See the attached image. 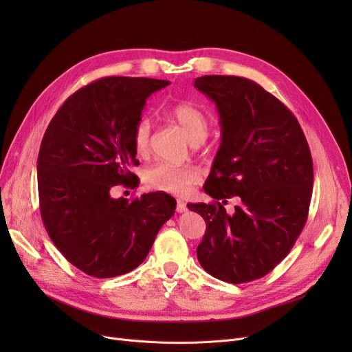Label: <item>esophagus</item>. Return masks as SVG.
<instances>
[{
	"mask_svg": "<svg viewBox=\"0 0 352 352\" xmlns=\"http://www.w3.org/2000/svg\"><path fill=\"white\" fill-rule=\"evenodd\" d=\"M177 212H186L187 211V204L184 201H177Z\"/></svg>",
	"mask_w": 352,
	"mask_h": 352,
	"instance_id": "esophagus-1",
	"label": "esophagus"
}]
</instances>
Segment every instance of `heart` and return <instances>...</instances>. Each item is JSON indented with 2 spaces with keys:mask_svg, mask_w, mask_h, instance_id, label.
<instances>
[{
  "mask_svg": "<svg viewBox=\"0 0 352 352\" xmlns=\"http://www.w3.org/2000/svg\"><path fill=\"white\" fill-rule=\"evenodd\" d=\"M166 114L175 121L187 134L192 144L204 142L210 134L211 124L208 117L199 108L191 104H175L166 109ZM153 135V124L150 118H140L133 129V145L138 155L150 151ZM201 179V173L195 166L171 165L160 162L145 173L148 187L175 195H186L190 188Z\"/></svg>",
  "mask_w": 352,
  "mask_h": 352,
  "instance_id": "obj_1",
  "label": "heart"
}]
</instances>
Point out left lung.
Masks as SVG:
<instances>
[{
  "label": "left lung",
  "mask_w": 352,
  "mask_h": 352,
  "mask_svg": "<svg viewBox=\"0 0 352 352\" xmlns=\"http://www.w3.org/2000/svg\"><path fill=\"white\" fill-rule=\"evenodd\" d=\"M219 113L221 146L206 181L211 204H188L207 230L197 256L215 278L244 284L271 272L288 255L308 218L312 157L302 128L278 100L244 77L194 81ZM242 206L230 216L226 199Z\"/></svg>",
  "instance_id": "obj_1"
}]
</instances>
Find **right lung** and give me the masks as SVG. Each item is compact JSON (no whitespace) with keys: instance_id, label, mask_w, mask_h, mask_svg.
Masks as SVG:
<instances>
[{"instance_id":"1","label":"right lung","mask_w":352,"mask_h":352,"mask_svg":"<svg viewBox=\"0 0 352 352\" xmlns=\"http://www.w3.org/2000/svg\"><path fill=\"white\" fill-rule=\"evenodd\" d=\"M170 81L104 77L69 96L43 137L40 211L54 245L87 275L111 278L135 270L175 211L165 192L129 201L116 186H138L133 129L146 98Z\"/></svg>"}]
</instances>
